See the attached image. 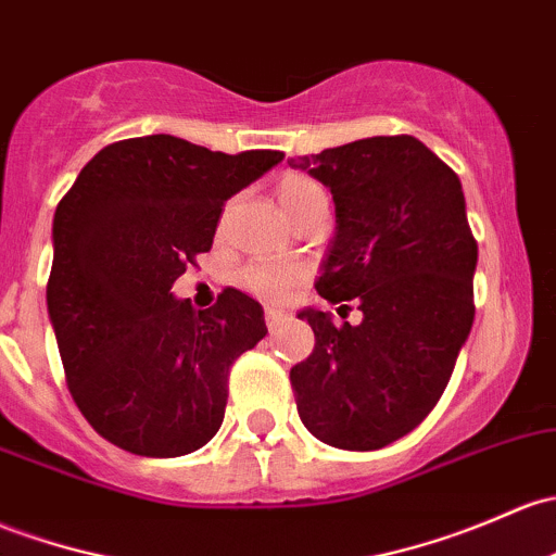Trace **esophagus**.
I'll list each match as a JSON object with an SVG mask.
<instances>
[{"label": "esophagus", "mask_w": 556, "mask_h": 556, "mask_svg": "<svg viewBox=\"0 0 556 556\" xmlns=\"http://www.w3.org/2000/svg\"><path fill=\"white\" fill-rule=\"evenodd\" d=\"M263 319H266V327L268 330H277L279 325L288 323V314L282 312V308H266V314H263Z\"/></svg>", "instance_id": "34e87169"}]
</instances>
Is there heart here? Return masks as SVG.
<instances>
[{"mask_svg": "<svg viewBox=\"0 0 556 556\" xmlns=\"http://www.w3.org/2000/svg\"><path fill=\"white\" fill-rule=\"evenodd\" d=\"M277 197L290 218L301 215L314 202H327L325 186L306 173H285L277 184ZM303 277H306V268L295 261H253L239 271V285L261 298L282 301Z\"/></svg>", "mask_w": 556, "mask_h": 556, "instance_id": "b5f03b06", "label": "heart"}]
</instances>
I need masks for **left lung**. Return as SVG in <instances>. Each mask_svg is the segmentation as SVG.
Masks as SVG:
<instances>
[{
	"label": "left lung",
	"mask_w": 556,
	"mask_h": 556,
	"mask_svg": "<svg viewBox=\"0 0 556 556\" xmlns=\"http://www.w3.org/2000/svg\"><path fill=\"white\" fill-rule=\"evenodd\" d=\"M336 202L317 293L359 325L301 312L314 352L290 370L303 426L325 445L378 450L434 410L475 323L477 239L458 175L413 136L295 156ZM346 308V306H341Z\"/></svg>",
	"instance_id": "1"
}]
</instances>
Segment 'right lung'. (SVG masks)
Returning a JSON list of instances; mask_svg holds the SVG:
<instances>
[{
  "label": "right lung",
  "mask_w": 556,
  "mask_h": 556,
  "mask_svg": "<svg viewBox=\"0 0 556 556\" xmlns=\"http://www.w3.org/2000/svg\"><path fill=\"white\" fill-rule=\"evenodd\" d=\"M282 156L116 140L58 202L47 312L68 391L111 445L178 458L224 424L231 365L266 336L263 308L226 288L197 314L170 288L213 248L226 200Z\"/></svg>",
  "instance_id": "add662e5"
}]
</instances>
